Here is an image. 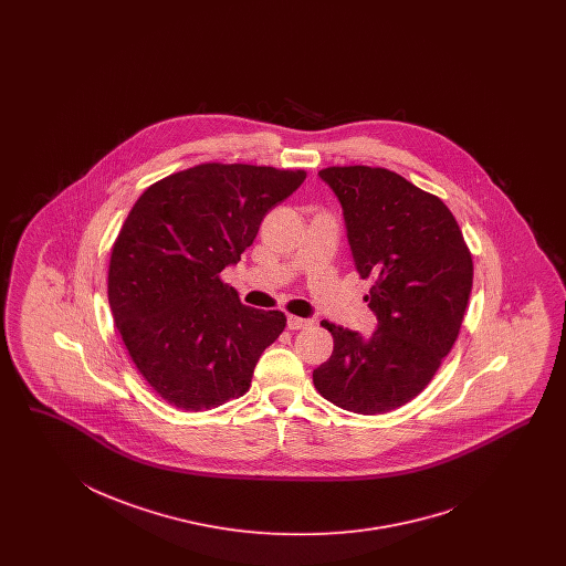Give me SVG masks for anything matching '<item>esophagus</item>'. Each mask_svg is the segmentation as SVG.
<instances>
[{
	"label": "esophagus",
	"mask_w": 566,
	"mask_h": 566,
	"mask_svg": "<svg viewBox=\"0 0 566 566\" xmlns=\"http://www.w3.org/2000/svg\"><path fill=\"white\" fill-rule=\"evenodd\" d=\"M286 324L291 329H303V327H308L313 322L311 319H303V317H296V315H289V319H286Z\"/></svg>",
	"instance_id": "obj_1"
}]
</instances>
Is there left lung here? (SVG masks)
<instances>
[{
    "instance_id": "8db88e82",
    "label": "left lung",
    "mask_w": 566,
    "mask_h": 566,
    "mask_svg": "<svg viewBox=\"0 0 566 566\" xmlns=\"http://www.w3.org/2000/svg\"><path fill=\"white\" fill-rule=\"evenodd\" d=\"M319 178L338 197L360 277H374L377 329L363 338L322 322L334 353L313 371L317 392L344 411H395L419 395L450 353L473 286V259L442 199L400 174L332 166Z\"/></svg>"
}]
</instances>
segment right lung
<instances>
[{
  "label": "right lung",
  "instance_id": "right-lung-1",
  "mask_svg": "<svg viewBox=\"0 0 566 566\" xmlns=\"http://www.w3.org/2000/svg\"><path fill=\"white\" fill-rule=\"evenodd\" d=\"M305 170L201 164L151 185L114 242L107 298L122 343L157 395L185 411L216 409L251 388L282 311L247 307L220 280L253 244Z\"/></svg>",
  "mask_w": 566,
  "mask_h": 566
}]
</instances>
